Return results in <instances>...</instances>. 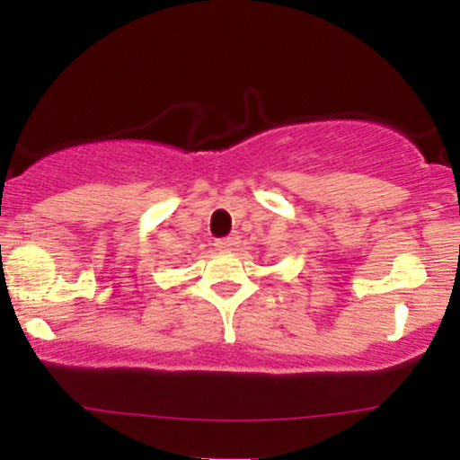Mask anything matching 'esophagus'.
<instances>
[{"instance_id": "esophagus-1", "label": "esophagus", "mask_w": 460, "mask_h": 460, "mask_svg": "<svg viewBox=\"0 0 460 460\" xmlns=\"http://www.w3.org/2000/svg\"><path fill=\"white\" fill-rule=\"evenodd\" d=\"M240 244V237L237 235H231V237H223V240H216V248H218V251H225V252H229V251H235V246Z\"/></svg>"}]
</instances>
